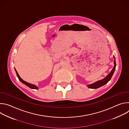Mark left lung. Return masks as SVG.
<instances>
[{"label":"left lung","mask_w":129,"mask_h":129,"mask_svg":"<svg viewBox=\"0 0 129 129\" xmlns=\"http://www.w3.org/2000/svg\"><path fill=\"white\" fill-rule=\"evenodd\" d=\"M114 59H115V57L114 56ZM114 66L113 67V68L112 69V70L111 71V72H110V73L109 75H108L106 78H105L104 79L101 80H100V81H98L93 84H89V85H87V87L89 88H91V89H97L98 88H100L102 86H103V85L106 84L110 80H111L113 73L114 72V71H115V67H116V62H115V59L114 60Z\"/></svg>","instance_id":"8db88e82"}]
</instances>
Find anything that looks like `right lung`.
I'll list each match as a JSON object with an SVG mask.
<instances>
[{
	"instance_id": "add662e5",
	"label": "right lung",
	"mask_w": 129,
	"mask_h": 129,
	"mask_svg": "<svg viewBox=\"0 0 129 129\" xmlns=\"http://www.w3.org/2000/svg\"><path fill=\"white\" fill-rule=\"evenodd\" d=\"M15 71H16V75H17V77L18 78V79H19V81H20L21 82H22L23 84H25L26 86H27V87H28L29 88H31V89H38V87L37 86H36V85H33V84H31L29 83H27V82L24 81V80H23L20 77L19 75H18V72H17V70H16L15 68Z\"/></svg>"
}]
</instances>
